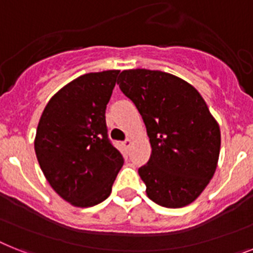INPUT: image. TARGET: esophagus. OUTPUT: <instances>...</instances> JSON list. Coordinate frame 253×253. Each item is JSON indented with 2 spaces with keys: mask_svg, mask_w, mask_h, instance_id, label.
I'll use <instances>...</instances> for the list:
<instances>
[{
  "mask_svg": "<svg viewBox=\"0 0 253 253\" xmlns=\"http://www.w3.org/2000/svg\"><path fill=\"white\" fill-rule=\"evenodd\" d=\"M122 145L125 146V148H128V146L131 145V139H126L125 141L122 143Z\"/></svg>",
  "mask_w": 253,
  "mask_h": 253,
  "instance_id": "1",
  "label": "esophagus"
}]
</instances>
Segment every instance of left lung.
I'll return each instance as SVG.
<instances>
[{
	"instance_id": "8db88e82",
	"label": "left lung",
	"mask_w": 253,
	"mask_h": 253,
	"mask_svg": "<svg viewBox=\"0 0 253 253\" xmlns=\"http://www.w3.org/2000/svg\"><path fill=\"white\" fill-rule=\"evenodd\" d=\"M117 84L145 123L152 154L139 175L157 205L180 209L194 202L216 171L220 127L198 91L173 74L123 71Z\"/></svg>"
}]
</instances>
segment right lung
Returning <instances> with one entry per match:
<instances>
[{
    "label": "right lung",
    "mask_w": 253,
    "mask_h": 253,
    "mask_svg": "<svg viewBox=\"0 0 253 253\" xmlns=\"http://www.w3.org/2000/svg\"><path fill=\"white\" fill-rule=\"evenodd\" d=\"M120 71L87 73L51 97L38 122L35 150L44 177L76 207L109 197L123 157L108 139L105 109Z\"/></svg>",
    "instance_id": "add662e5"
}]
</instances>
